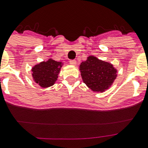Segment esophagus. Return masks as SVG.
<instances>
[{
    "mask_svg": "<svg viewBox=\"0 0 148 148\" xmlns=\"http://www.w3.org/2000/svg\"><path fill=\"white\" fill-rule=\"evenodd\" d=\"M70 64L71 65H73V66H75V65H76V64H77V62H76V61H75V60H70Z\"/></svg>",
    "mask_w": 148,
    "mask_h": 148,
    "instance_id": "esophagus-1",
    "label": "esophagus"
}]
</instances>
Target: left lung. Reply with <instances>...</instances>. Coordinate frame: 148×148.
Instances as JSON below:
<instances>
[{"instance_id": "8db88e82", "label": "left lung", "mask_w": 148, "mask_h": 148, "mask_svg": "<svg viewBox=\"0 0 148 148\" xmlns=\"http://www.w3.org/2000/svg\"><path fill=\"white\" fill-rule=\"evenodd\" d=\"M84 83L93 92H103L112 86L117 70L112 64L90 56L79 66Z\"/></svg>"}]
</instances>
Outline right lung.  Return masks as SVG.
I'll return each instance as SVG.
<instances>
[{
    "label": "right lung",
    "mask_w": 148,
    "mask_h": 148,
    "mask_svg": "<svg viewBox=\"0 0 148 148\" xmlns=\"http://www.w3.org/2000/svg\"><path fill=\"white\" fill-rule=\"evenodd\" d=\"M62 66V62L56 61L52 58L40 62L32 68L33 81L43 88L53 86L58 79Z\"/></svg>",
    "instance_id": "add662e5"
}]
</instances>
